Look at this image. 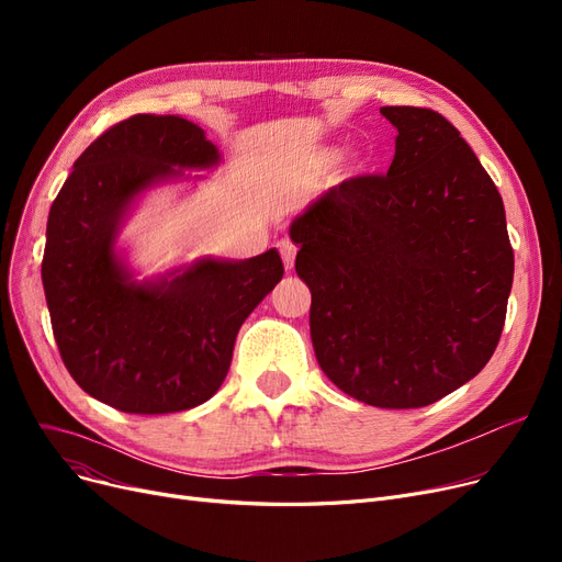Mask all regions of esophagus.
Wrapping results in <instances>:
<instances>
[{"label":"esophagus","mask_w":562,"mask_h":562,"mask_svg":"<svg viewBox=\"0 0 562 562\" xmlns=\"http://www.w3.org/2000/svg\"><path fill=\"white\" fill-rule=\"evenodd\" d=\"M278 250H280V255H282L284 269L291 271V269H293V261H296V246H293L291 241H280V244H278Z\"/></svg>","instance_id":"34e87169"}]
</instances>
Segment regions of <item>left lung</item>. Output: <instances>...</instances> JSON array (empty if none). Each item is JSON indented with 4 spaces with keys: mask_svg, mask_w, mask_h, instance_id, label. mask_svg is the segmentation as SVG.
<instances>
[{
    "mask_svg": "<svg viewBox=\"0 0 562 562\" xmlns=\"http://www.w3.org/2000/svg\"><path fill=\"white\" fill-rule=\"evenodd\" d=\"M387 175H356L293 221L318 367L348 396L424 407L490 362L515 273L504 200L445 115L382 106Z\"/></svg>",
    "mask_w": 562,
    "mask_h": 562,
    "instance_id": "left-lung-1",
    "label": "left lung"
}]
</instances>
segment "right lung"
I'll list each match as a JSON object with an SVG mask.
<instances>
[{
  "label": "right lung",
  "instance_id": "add662e5",
  "mask_svg": "<svg viewBox=\"0 0 562 562\" xmlns=\"http://www.w3.org/2000/svg\"><path fill=\"white\" fill-rule=\"evenodd\" d=\"M216 161L198 125L138 113L86 147L52 202L41 276L58 352L86 394L130 415L210 401L244 321L282 280V259L269 250L246 261L202 259L170 282H127L113 252L125 206L172 166Z\"/></svg>",
  "mask_w": 562,
  "mask_h": 562
}]
</instances>
